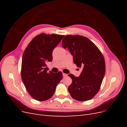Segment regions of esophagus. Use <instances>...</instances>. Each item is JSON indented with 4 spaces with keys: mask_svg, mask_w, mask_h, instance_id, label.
<instances>
[{
    "mask_svg": "<svg viewBox=\"0 0 127 127\" xmlns=\"http://www.w3.org/2000/svg\"><path fill=\"white\" fill-rule=\"evenodd\" d=\"M63 76L64 77H67V74H64V73H63Z\"/></svg>",
    "mask_w": 127,
    "mask_h": 127,
    "instance_id": "obj_1",
    "label": "esophagus"
}]
</instances>
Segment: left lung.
<instances>
[{
	"label": "left lung",
	"instance_id": "8db88e82",
	"mask_svg": "<svg viewBox=\"0 0 127 127\" xmlns=\"http://www.w3.org/2000/svg\"><path fill=\"white\" fill-rule=\"evenodd\" d=\"M62 45L68 49L77 67L82 68L79 77L68 75L72 79L68 92L77 101L90 100L98 92L104 77L105 64L102 53L87 37L78 35H66Z\"/></svg>",
	"mask_w": 127,
	"mask_h": 127
}]
</instances>
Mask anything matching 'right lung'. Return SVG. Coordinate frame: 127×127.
Returning a JSON list of instances; mask_svg holds the SVG:
<instances>
[{
    "instance_id": "1",
    "label": "right lung",
    "mask_w": 127,
    "mask_h": 127,
    "mask_svg": "<svg viewBox=\"0 0 127 127\" xmlns=\"http://www.w3.org/2000/svg\"><path fill=\"white\" fill-rule=\"evenodd\" d=\"M64 35L42 33L27 46L22 61L21 77L29 94L39 101L50 98L63 78L61 71H48L47 63L52 60V52Z\"/></svg>"
}]
</instances>
